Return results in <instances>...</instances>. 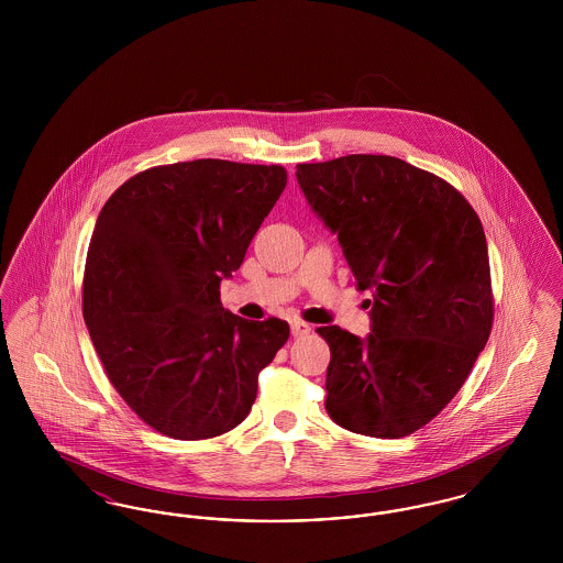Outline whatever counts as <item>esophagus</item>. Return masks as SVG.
I'll return each mask as SVG.
<instances>
[{
  "label": "esophagus",
  "instance_id": "esophagus-1",
  "mask_svg": "<svg viewBox=\"0 0 563 563\" xmlns=\"http://www.w3.org/2000/svg\"><path fill=\"white\" fill-rule=\"evenodd\" d=\"M312 331V327L308 324V322L303 321H294L291 322V333H294V338H301V335H308Z\"/></svg>",
  "mask_w": 563,
  "mask_h": 563
}]
</instances>
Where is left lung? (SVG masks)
Masks as SVG:
<instances>
[{
	"instance_id": "left-lung-1",
	"label": "left lung",
	"mask_w": 563,
	"mask_h": 563,
	"mask_svg": "<svg viewBox=\"0 0 563 563\" xmlns=\"http://www.w3.org/2000/svg\"><path fill=\"white\" fill-rule=\"evenodd\" d=\"M297 181L338 234L358 289H374L372 333L331 324L327 413L342 429L401 439L443 411L494 322L482 219L434 173L393 156L297 164Z\"/></svg>"
}]
</instances>
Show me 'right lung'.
<instances>
[{
  "label": "right lung",
  "instance_id": "1",
  "mask_svg": "<svg viewBox=\"0 0 563 563\" xmlns=\"http://www.w3.org/2000/svg\"><path fill=\"white\" fill-rule=\"evenodd\" d=\"M285 186L280 164L175 162L133 175L97 217L84 321L118 395L164 437L239 427L289 340L287 322L246 321L219 299Z\"/></svg>",
  "mask_w": 563,
  "mask_h": 563
}]
</instances>
